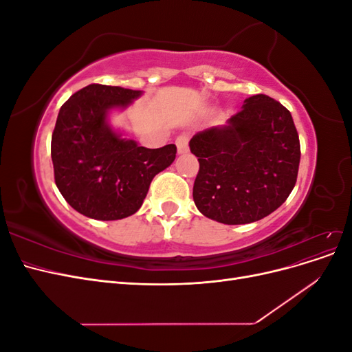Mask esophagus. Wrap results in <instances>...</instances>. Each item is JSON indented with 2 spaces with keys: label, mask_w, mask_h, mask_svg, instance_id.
Instances as JSON below:
<instances>
[{
  "label": "esophagus",
  "mask_w": 352,
  "mask_h": 352,
  "mask_svg": "<svg viewBox=\"0 0 352 352\" xmlns=\"http://www.w3.org/2000/svg\"><path fill=\"white\" fill-rule=\"evenodd\" d=\"M176 146H177V154H186L188 153V136L180 135L176 140Z\"/></svg>",
  "instance_id": "34e87169"
}]
</instances>
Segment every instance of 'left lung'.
<instances>
[{"label":"left lung","instance_id":"obj_1","mask_svg":"<svg viewBox=\"0 0 352 352\" xmlns=\"http://www.w3.org/2000/svg\"><path fill=\"white\" fill-rule=\"evenodd\" d=\"M198 157L194 202L225 225H247L278 210L300 166V140L291 113L267 95H252L226 120L189 141Z\"/></svg>","mask_w":352,"mask_h":352}]
</instances>
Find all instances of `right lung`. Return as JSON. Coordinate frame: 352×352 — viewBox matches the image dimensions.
I'll return each instance as SVG.
<instances>
[{"label":"right lung","mask_w":352,"mask_h":352,"mask_svg":"<svg viewBox=\"0 0 352 352\" xmlns=\"http://www.w3.org/2000/svg\"><path fill=\"white\" fill-rule=\"evenodd\" d=\"M144 91L88 85L58 111L51 138L56 185L70 207L95 220H120L141 208L155 175L176 158V145L145 148L111 124Z\"/></svg>","instance_id":"obj_1"}]
</instances>
